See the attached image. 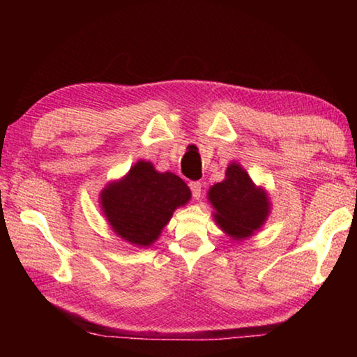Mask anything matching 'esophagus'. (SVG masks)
Instances as JSON below:
<instances>
[{"label":"esophagus","instance_id":"obj_1","mask_svg":"<svg viewBox=\"0 0 357 357\" xmlns=\"http://www.w3.org/2000/svg\"><path fill=\"white\" fill-rule=\"evenodd\" d=\"M190 190H192V197L195 198V200H200L202 197V184L198 183V181H192V183L189 184Z\"/></svg>","mask_w":357,"mask_h":357}]
</instances>
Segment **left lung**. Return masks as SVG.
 I'll use <instances>...</instances> for the list:
<instances>
[{
  "instance_id": "8db88e82",
  "label": "left lung",
  "mask_w": 357,
  "mask_h": 357,
  "mask_svg": "<svg viewBox=\"0 0 357 357\" xmlns=\"http://www.w3.org/2000/svg\"><path fill=\"white\" fill-rule=\"evenodd\" d=\"M208 200L214 220L233 241H243L261 229L271 214L268 190L253 183L238 162L227 167L225 179L209 187Z\"/></svg>"
}]
</instances>
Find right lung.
Returning a JSON list of instances; mask_svg holds the SVG:
<instances>
[{"instance_id": "obj_1", "label": "right lung", "mask_w": 357, "mask_h": 357, "mask_svg": "<svg viewBox=\"0 0 357 357\" xmlns=\"http://www.w3.org/2000/svg\"><path fill=\"white\" fill-rule=\"evenodd\" d=\"M190 189L178 174L157 172L138 160L123 178L102 189L99 203L108 225L134 247L153 245L178 208L189 203Z\"/></svg>"}]
</instances>
